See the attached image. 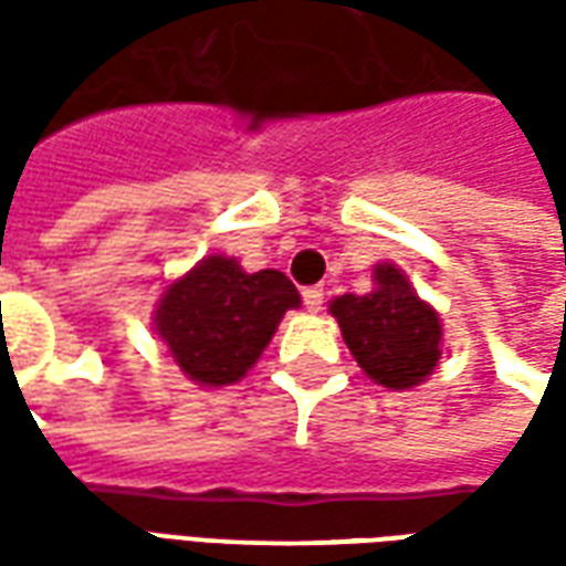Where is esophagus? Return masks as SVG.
Segmentation results:
<instances>
[{
    "instance_id": "34e87169",
    "label": "esophagus",
    "mask_w": 566,
    "mask_h": 566,
    "mask_svg": "<svg viewBox=\"0 0 566 566\" xmlns=\"http://www.w3.org/2000/svg\"><path fill=\"white\" fill-rule=\"evenodd\" d=\"M303 303L308 312H321L324 308V287H306L303 291Z\"/></svg>"
}]
</instances>
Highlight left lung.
<instances>
[{"mask_svg":"<svg viewBox=\"0 0 566 566\" xmlns=\"http://www.w3.org/2000/svg\"><path fill=\"white\" fill-rule=\"evenodd\" d=\"M373 282L376 287L364 296H336L331 303L333 318L339 321L345 345L369 379L391 391L416 388L442 355L437 308L427 306L394 263H376Z\"/></svg>","mask_w":566,"mask_h":566,"instance_id":"1","label":"left lung"}]
</instances>
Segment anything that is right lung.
<instances>
[{
    "mask_svg": "<svg viewBox=\"0 0 566 566\" xmlns=\"http://www.w3.org/2000/svg\"><path fill=\"white\" fill-rule=\"evenodd\" d=\"M296 306L300 294L284 272H245L233 258L211 254L163 291L154 331L187 379L221 388L258 364Z\"/></svg>",
    "mask_w": 566,
    "mask_h": 566,
    "instance_id": "1",
    "label": "right lung"
}]
</instances>
